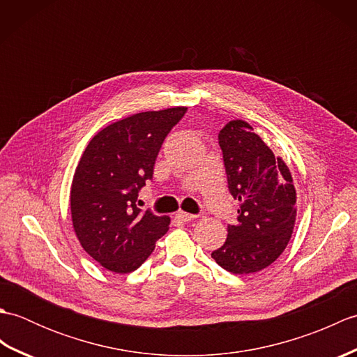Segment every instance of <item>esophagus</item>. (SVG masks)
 Instances as JSON below:
<instances>
[{"label":"esophagus","instance_id":"obj_1","mask_svg":"<svg viewBox=\"0 0 357 357\" xmlns=\"http://www.w3.org/2000/svg\"><path fill=\"white\" fill-rule=\"evenodd\" d=\"M181 221H184V222H190V221H195L196 218V215H192V213H185V211H178V215H176Z\"/></svg>","mask_w":357,"mask_h":357}]
</instances>
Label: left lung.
Instances as JSON below:
<instances>
[{
	"label": "left lung",
	"mask_w": 357,
	"mask_h": 357,
	"mask_svg": "<svg viewBox=\"0 0 357 357\" xmlns=\"http://www.w3.org/2000/svg\"><path fill=\"white\" fill-rule=\"evenodd\" d=\"M229 190L241 202L238 222L227 227V241L211 253L233 275L267 268L290 242L296 221V188L280 156L242 119L219 132Z\"/></svg>",
	"instance_id": "8db88e82"
}]
</instances>
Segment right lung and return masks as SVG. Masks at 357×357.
Wrapping results in <instances>:
<instances>
[{
    "label": "right lung",
    "mask_w": 357,
    "mask_h": 357,
    "mask_svg": "<svg viewBox=\"0 0 357 357\" xmlns=\"http://www.w3.org/2000/svg\"><path fill=\"white\" fill-rule=\"evenodd\" d=\"M187 107L141 112L98 132L82 153L70 187L72 224L81 247L113 273L146 262L170 218L142 211L138 192L153 176L165 136Z\"/></svg>",
    "instance_id": "right-lung-1"
}]
</instances>
